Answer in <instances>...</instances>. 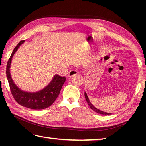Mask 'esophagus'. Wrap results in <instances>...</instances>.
<instances>
[{
  "instance_id": "esophagus-1",
  "label": "esophagus",
  "mask_w": 146,
  "mask_h": 146,
  "mask_svg": "<svg viewBox=\"0 0 146 146\" xmlns=\"http://www.w3.org/2000/svg\"><path fill=\"white\" fill-rule=\"evenodd\" d=\"M76 73H77V71H76L75 70H71L70 71V72H69L68 75L70 76V77H73V76H75Z\"/></svg>"
}]
</instances>
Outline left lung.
I'll list each match as a JSON object with an SVG mask.
<instances>
[{
	"label": "left lung",
	"mask_w": 146,
	"mask_h": 146,
	"mask_svg": "<svg viewBox=\"0 0 146 146\" xmlns=\"http://www.w3.org/2000/svg\"><path fill=\"white\" fill-rule=\"evenodd\" d=\"M24 42L25 40L20 41L14 48L7 63L6 76L12 95L20 105L32 110H42L49 107L54 102L58 97L66 78L65 76H61L58 75H54L51 82L45 88L36 92H28L20 89L12 79L10 67L14 54ZM90 104H89V105Z\"/></svg>",
	"instance_id": "8db88e82"
}]
</instances>
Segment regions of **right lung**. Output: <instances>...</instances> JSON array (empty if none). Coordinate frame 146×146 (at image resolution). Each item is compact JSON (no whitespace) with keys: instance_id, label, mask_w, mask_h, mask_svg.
Returning a JSON list of instances; mask_svg holds the SVG:
<instances>
[{"instance_id":"right-lung-1","label":"right lung","mask_w":146,"mask_h":146,"mask_svg":"<svg viewBox=\"0 0 146 146\" xmlns=\"http://www.w3.org/2000/svg\"><path fill=\"white\" fill-rule=\"evenodd\" d=\"M90 106V108L91 109V110H93L94 111H95L96 113H99V114H101V115H110V114H111V113H106V112H104V111H101V110H98V109H97V108H96L95 106H93V104H90V105H89Z\"/></svg>"}]
</instances>
